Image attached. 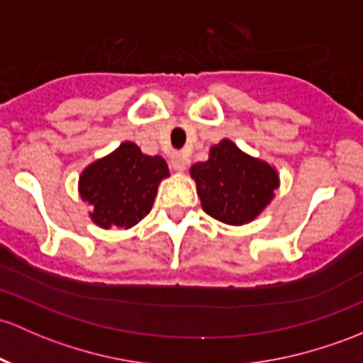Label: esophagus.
<instances>
[{"label":"esophagus","mask_w":363,"mask_h":363,"mask_svg":"<svg viewBox=\"0 0 363 363\" xmlns=\"http://www.w3.org/2000/svg\"><path fill=\"white\" fill-rule=\"evenodd\" d=\"M170 167L172 170L175 172H184L188 169V160H186L184 155H179V152H175V155H172L170 158Z\"/></svg>","instance_id":"obj_1"}]
</instances>
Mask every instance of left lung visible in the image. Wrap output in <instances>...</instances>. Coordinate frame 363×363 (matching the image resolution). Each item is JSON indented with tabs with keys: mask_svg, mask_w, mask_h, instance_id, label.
Returning <instances> with one entry per match:
<instances>
[{
	"mask_svg": "<svg viewBox=\"0 0 363 363\" xmlns=\"http://www.w3.org/2000/svg\"><path fill=\"white\" fill-rule=\"evenodd\" d=\"M201 208L228 226L257 219L272 203L280 175L264 160L247 155L230 139L213 144L207 162L189 169Z\"/></svg>",
	"mask_w": 363,
	"mask_h": 363,
	"instance_id": "obj_1",
	"label": "left lung"
}]
</instances>
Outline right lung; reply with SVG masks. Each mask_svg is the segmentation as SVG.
I'll use <instances>...</instances> for the list:
<instances>
[{
	"label": "right lung",
	"instance_id": "obj_1",
	"mask_svg": "<svg viewBox=\"0 0 363 363\" xmlns=\"http://www.w3.org/2000/svg\"><path fill=\"white\" fill-rule=\"evenodd\" d=\"M169 175L162 156L144 155L135 143L125 140L83 169L78 191L91 205L89 217L95 226L130 230L151 212L160 182Z\"/></svg>",
	"mask_w": 363,
	"mask_h": 363
}]
</instances>
